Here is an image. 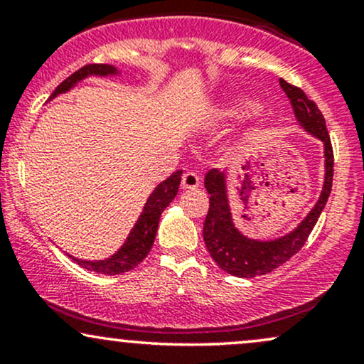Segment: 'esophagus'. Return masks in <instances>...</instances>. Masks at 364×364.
Returning a JSON list of instances; mask_svg holds the SVG:
<instances>
[{
    "label": "esophagus",
    "mask_w": 364,
    "mask_h": 364,
    "mask_svg": "<svg viewBox=\"0 0 364 364\" xmlns=\"http://www.w3.org/2000/svg\"><path fill=\"white\" fill-rule=\"evenodd\" d=\"M200 185V176L193 171H188L181 178V188L183 190H195Z\"/></svg>",
    "instance_id": "34e87169"
}]
</instances>
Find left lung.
Instances as JSON below:
<instances>
[{"mask_svg": "<svg viewBox=\"0 0 364 364\" xmlns=\"http://www.w3.org/2000/svg\"><path fill=\"white\" fill-rule=\"evenodd\" d=\"M281 87L289 97L292 109L301 127L323 141L325 185L316 205L311 208L310 214L298 225L296 231L275 241H253L241 235L232 224L228 196H225L224 174L217 169L208 171L205 174V190L210 195L208 198L210 205H208L205 223H203V241L217 265L224 272L236 275V277H255V275L269 274L286 263L291 257H294L311 235L332 191L333 150L323 114L299 87L291 85L282 78Z\"/></svg>", "mask_w": 364, "mask_h": 364, "instance_id": "1", "label": "left lung"}]
</instances>
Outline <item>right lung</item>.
Masks as SVG:
<instances>
[{"label":"right lung","mask_w":364,"mask_h":364,"mask_svg":"<svg viewBox=\"0 0 364 364\" xmlns=\"http://www.w3.org/2000/svg\"><path fill=\"white\" fill-rule=\"evenodd\" d=\"M116 68L109 65H85L80 70L70 75L68 78H65L60 85L54 89L51 97H56L61 92L70 90V87H73L78 80H82L87 75H111L114 73ZM179 181H181V171H176L174 174L162 181L154 193L149 196L147 203H145L144 212H141L140 219L136 220L135 228L129 232L127 243L121 246V250L116 255H112L111 258L101 262H85V260H77L73 258L78 265H82L83 269L90 270V272H97L104 275H118L128 270L135 269L140 262L145 260L150 250H152L154 240H156L157 225L161 214L164 212V208L173 202L174 196L178 195Z\"/></svg>","instance_id":"1"}]
</instances>
